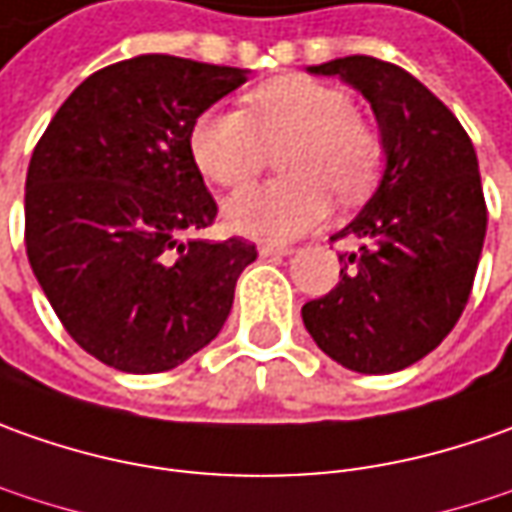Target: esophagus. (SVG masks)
I'll return each instance as SVG.
<instances>
[{
    "mask_svg": "<svg viewBox=\"0 0 512 512\" xmlns=\"http://www.w3.org/2000/svg\"><path fill=\"white\" fill-rule=\"evenodd\" d=\"M257 252H260V257H289L291 255L289 246H274V243H263Z\"/></svg>",
    "mask_w": 512,
    "mask_h": 512,
    "instance_id": "34e87169",
    "label": "esophagus"
}]
</instances>
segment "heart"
<instances>
[{
  "instance_id": "1",
  "label": "heart",
  "mask_w": 512,
  "mask_h": 512,
  "mask_svg": "<svg viewBox=\"0 0 512 512\" xmlns=\"http://www.w3.org/2000/svg\"><path fill=\"white\" fill-rule=\"evenodd\" d=\"M246 110H206L189 130V155L206 181L240 186L252 181L266 150L286 144V181L257 184L223 203L232 232L286 243L326 221L328 193L360 198L379 169V141L340 87L309 76H280L243 98Z\"/></svg>"
}]
</instances>
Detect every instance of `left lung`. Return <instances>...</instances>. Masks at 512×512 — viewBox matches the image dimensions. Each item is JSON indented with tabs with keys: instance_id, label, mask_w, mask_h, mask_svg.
I'll return each mask as SVG.
<instances>
[{
	"instance_id": "8db88e82",
	"label": "left lung",
	"mask_w": 512,
	"mask_h": 512,
	"mask_svg": "<svg viewBox=\"0 0 512 512\" xmlns=\"http://www.w3.org/2000/svg\"><path fill=\"white\" fill-rule=\"evenodd\" d=\"M371 104L385 169L337 238L340 283L303 306L311 340L357 374H394L431 354L473 289L487 232L479 161L456 115L411 73L371 56L309 67Z\"/></svg>"
}]
</instances>
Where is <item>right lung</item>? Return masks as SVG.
Instances as JSON below:
<instances>
[{
  "instance_id": "1",
  "label": "right lung",
  "mask_w": 512,
  "mask_h": 512,
  "mask_svg": "<svg viewBox=\"0 0 512 512\" xmlns=\"http://www.w3.org/2000/svg\"><path fill=\"white\" fill-rule=\"evenodd\" d=\"M249 70L135 56L84 79L36 144L30 269L76 343L127 374L178 368L226 323L252 243L195 240L218 206L189 130Z\"/></svg>"
}]
</instances>
